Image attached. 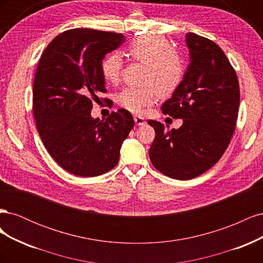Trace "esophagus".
<instances>
[{
  "mask_svg": "<svg viewBox=\"0 0 263 263\" xmlns=\"http://www.w3.org/2000/svg\"><path fill=\"white\" fill-rule=\"evenodd\" d=\"M134 121H135V123H136V125H138V126H141V125H144L146 123L144 117H141V116H134Z\"/></svg>",
  "mask_w": 263,
  "mask_h": 263,
  "instance_id": "1",
  "label": "esophagus"
}]
</instances>
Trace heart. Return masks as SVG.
Segmentation results:
<instances>
[{
    "label": "heart",
    "instance_id": "b5f03b06",
    "mask_svg": "<svg viewBox=\"0 0 263 263\" xmlns=\"http://www.w3.org/2000/svg\"><path fill=\"white\" fill-rule=\"evenodd\" d=\"M125 53L130 60L145 63L146 70L141 86H126L117 94L118 105L139 114L157 101L158 95L169 97L184 80L185 61L168 39L160 35L138 36L126 47ZM124 60L117 52L107 54L101 65L102 76L110 84L121 80Z\"/></svg>",
    "mask_w": 263,
    "mask_h": 263
}]
</instances>
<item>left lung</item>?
<instances>
[{
  "label": "left lung",
  "instance_id": "8db88e82",
  "mask_svg": "<svg viewBox=\"0 0 263 263\" xmlns=\"http://www.w3.org/2000/svg\"><path fill=\"white\" fill-rule=\"evenodd\" d=\"M191 62L184 80L161 110L182 118L178 129L149 119L156 137L149 149L155 168L164 176L193 179L216 163L236 129L240 93L236 71L220 47L209 38L189 33Z\"/></svg>",
  "mask_w": 263,
  "mask_h": 263
}]
</instances>
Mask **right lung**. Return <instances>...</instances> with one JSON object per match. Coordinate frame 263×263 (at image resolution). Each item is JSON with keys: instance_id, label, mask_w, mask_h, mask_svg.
I'll return each mask as SVG.
<instances>
[{"instance_id": "add662e5", "label": "right lung", "mask_w": 263, "mask_h": 263, "mask_svg": "<svg viewBox=\"0 0 263 263\" xmlns=\"http://www.w3.org/2000/svg\"><path fill=\"white\" fill-rule=\"evenodd\" d=\"M124 42L123 34L68 29L52 39L39 60L33 86L37 130L53 160L74 176L112 170L135 125L124 108L105 119L91 117L92 101L106 93L102 60Z\"/></svg>"}]
</instances>
